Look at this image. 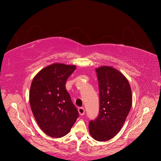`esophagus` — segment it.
Instances as JSON below:
<instances>
[{
    "label": "esophagus",
    "instance_id": "1",
    "mask_svg": "<svg viewBox=\"0 0 161 161\" xmlns=\"http://www.w3.org/2000/svg\"><path fill=\"white\" fill-rule=\"evenodd\" d=\"M78 111H79V113L80 115H83L85 114V109L83 108H79Z\"/></svg>",
    "mask_w": 161,
    "mask_h": 161
}]
</instances>
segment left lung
Here are the masks:
<instances>
[{
	"label": "left lung",
	"mask_w": 161,
	"mask_h": 161,
	"mask_svg": "<svg viewBox=\"0 0 161 161\" xmlns=\"http://www.w3.org/2000/svg\"><path fill=\"white\" fill-rule=\"evenodd\" d=\"M99 89V114L89 122L91 136L97 141L114 138L121 129L132 103L130 85L125 76L108 66L96 69Z\"/></svg>",
	"instance_id": "obj_1"
}]
</instances>
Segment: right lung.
Here are the masks:
<instances>
[{"mask_svg":"<svg viewBox=\"0 0 161 161\" xmlns=\"http://www.w3.org/2000/svg\"><path fill=\"white\" fill-rule=\"evenodd\" d=\"M75 69V65L55 63L41 70L31 82L32 113L41 130L51 137L66 135L79 117L65 86Z\"/></svg>","mask_w":161,"mask_h":161,"instance_id":"obj_1","label":"right lung"}]
</instances>
